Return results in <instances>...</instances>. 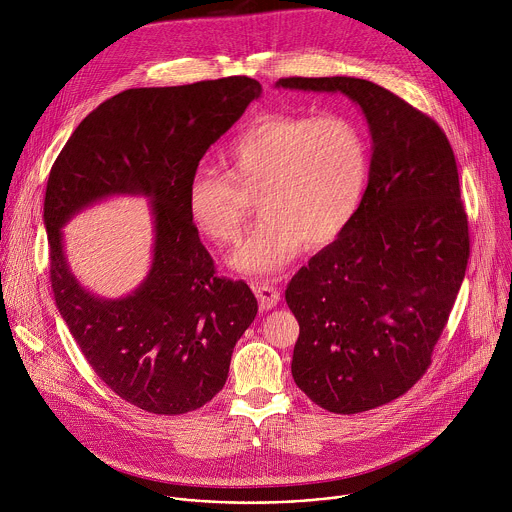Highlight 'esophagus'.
<instances>
[{"label":"esophagus","instance_id":"obj_1","mask_svg":"<svg viewBox=\"0 0 512 512\" xmlns=\"http://www.w3.org/2000/svg\"><path fill=\"white\" fill-rule=\"evenodd\" d=\"M253 291L259 300L261 310H271L279 302V291L269 281H253Z\"/></svg>","mask_w":512,"mask_h":512}]
</instances>
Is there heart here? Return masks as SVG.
I'll return each instance as SVG.
<instances>
[{
	"label": "heart",
	"instance_id": "heart-1",
	"mask_svg": "<svg viewBox=\"0 0 512 512\" xmlns=\"http://www.w3.org/2000/svg\"><path fill=\"white\" fill-rule=\"evenodd\" d=\"M225 162L227 172L192 174L188 216L206 241L229 247L257 200L261 221L231 263L269 273L304 245L322 249L348 231L369 192L373 141L348 115H267L231 139Z\"/></svg>",
	"mask_w": 512,
	"mask_h": 512
}]
</instances>
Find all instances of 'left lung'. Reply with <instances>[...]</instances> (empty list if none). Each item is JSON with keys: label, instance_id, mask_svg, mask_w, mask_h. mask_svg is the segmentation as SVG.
I'll use <instances>...</instances> for the list:
<instances>
[{"label": "left lung", "instance_id": "8db88e82", "mask_svg": "<svg viewBox=\"0 0 512 512\" xmlns=\"http://www.w3.org/2000/svg\"><path fill=\"white\" fill-rule=\"evenodd\" d=\"M340 91L373 133V174L354 223L285 289L300 324L291 375L322 409L352 415L405 395L429 369L460 291L468 214L452 145L429 115L364 79L287 77Z\"/></svg>", "mask_w": 512, "mask_h": 512}]
</instances>
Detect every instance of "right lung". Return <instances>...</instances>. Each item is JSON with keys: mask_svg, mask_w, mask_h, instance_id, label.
Returning <instances> with one entry per match:
<instances>
[{"mask_svg": "<svg viewBox=\"0 0 512 512\" xmlns=\"http://www.w3.org/2000/svg\"><path fill=\"white\" fill-rule=\"evenodd\" d=\"M261 95L249 77L127 89L91 111L52 164L44 225L52 294L95 375L123 401L156 415L208 403L229 377L233 348L257 316L245 281L216 273L186 206L210 145ZM111 193L154 197L151 275L123 301L91 297L67 271L59 229Z\"/></svg>", "mask_w": 512, "mask_h": 512, "instance_id": "1", "label": "right lung"}]
</instances>
